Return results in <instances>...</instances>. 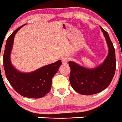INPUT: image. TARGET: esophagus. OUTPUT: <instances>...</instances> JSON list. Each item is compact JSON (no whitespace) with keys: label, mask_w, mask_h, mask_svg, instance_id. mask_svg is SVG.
<instances>
[{"label":"esophagus","mask_w":122,"mask_h":122,"mask_svg":"<svg viewBox=\"0 0 122 122\" xmlns=\"http://www.w3.org/2000/svg\"><path fill=\"white\" fill-rule=\"evenodd\" d=\"M69 61V58L66 56H64L61 58V61L63 64H66Z\"/></svg>","instance_id":"1"}]
</instances>
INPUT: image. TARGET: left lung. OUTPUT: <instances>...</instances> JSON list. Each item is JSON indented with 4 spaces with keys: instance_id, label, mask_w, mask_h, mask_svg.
Listing matches in <instances>:
<instances>
[{
    "instance_id": "obj_1",
    "label": "left lung",
    "mask_w": 122,
    "mask_h": 122,
    "mask_svg": "<svg viewBox=\"0 0 122 122\" xmlns=\"http://www.w3.org/2000/svg\"><path fill=\"white\" fill-rule=\"evenodd\" d=\"M109 47L108 56L102 64L93 69L79 66L69 61L70 67V82L75 91L83 95L98 93L106 89L110 84L116 69L115 52L108 33L102 27Z\"/></svg>"
}]
</instances>
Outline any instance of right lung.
<instances>
[{"instance_id":"add662e5","label":"right lung","mask_w":122,"mask_h":122,"mask_svg":"<svg viewBox=\"0 0 122 122\" xmlns=\"http://www.w3.org/2000/svg\"><path fill=\"white\" fill-rule=\"evenodd\" d=\"M24 25L14 31L7 40L3 55L4 69L8 81L17 93L26 97L39 98L50 91L52 78L57 72L62 62L61 60H58L30 73L19 72L13 67L10 61V55L14 37Z\"/></svg>"}]
</instances>
